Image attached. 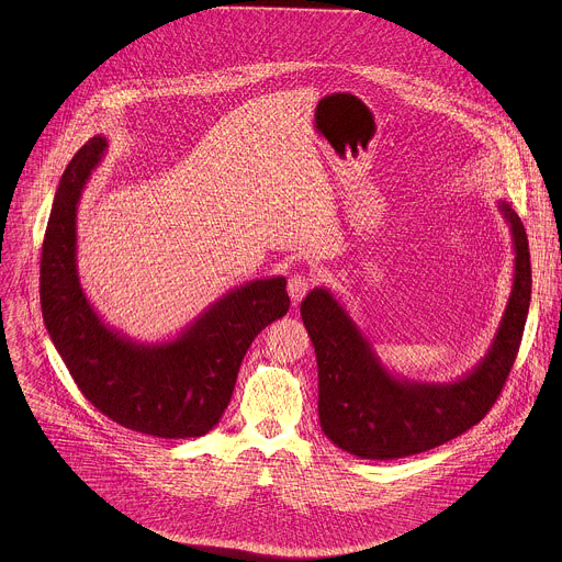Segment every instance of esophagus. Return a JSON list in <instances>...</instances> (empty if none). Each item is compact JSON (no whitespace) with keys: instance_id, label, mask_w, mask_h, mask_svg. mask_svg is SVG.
Listing matches in <instances>:
<instances>
[{"instance_id":"esophagus-1","label":"esophagus","mask_w":562,"mask_h":562,"mask_svg":"<svg viewBox=\"0 0 562 562\" xmlns=\"http://www.w3.org/2000/svg\"><path fill=\"white\" fill-rule=\"evenodd\" d=\"M310 288H312V281H310L305 274H299V272L292 274L290 281H288V294H290L292 303L303 301L305 294L310 292Z\"/></svg>"}]
</instances>
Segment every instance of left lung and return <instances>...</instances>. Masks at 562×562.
Returning a JSON list of instances; mask_svg holds the SVG:
<instances>
[{"label":"left lung","mask_w":562,"mask_h":562,"mask_svg":"<svg viewBox=\"0 0 562 562\" xmlns=\"http://www.w3.org/2000/svg\"><path fill=\"white\" fill-rule=\"evenodd\" d=\"M497 207L513 236V290L486 355L457 381L426 383L392 374L326 288H314L301 303L318 361L321 426L337 448L376 461L419 454L476 426L497 401L521 344L532 292L521 218L506 201Z\"/></svg>","instance_id":"8db88e82"}]
</instances>
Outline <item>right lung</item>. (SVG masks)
<instances>
[{"label": "right lung", "instance_id": "1", "mask_svg": "<svg viewBox=\"0 0 562 562\" xmlns=\"http://www.w3.org/2000/svg\"><path fill=\"white\" fill-rule=\"evenodd\" d=\"M105 149V136L90 138L56 190L41 257L43 321L86 401L112 422L161 439L201 437L221 422L257 333L288 314V281L234 288L166 341H134L108 326L81 290L76 225Z\"/></svg>", "mask_w": 562, "mask_h": 562}]
</instances>
